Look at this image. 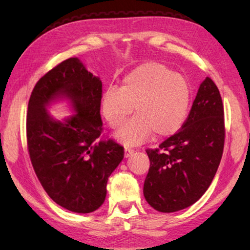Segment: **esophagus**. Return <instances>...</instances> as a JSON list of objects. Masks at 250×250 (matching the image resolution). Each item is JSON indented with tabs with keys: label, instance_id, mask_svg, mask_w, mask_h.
<instances>
[{
	"label": "esophagus",
	"instance_id": "obj_1",
	"mask_svg": "<svg viewBox=\"0 0 250 250\" xmlns=\"http://www.w3.org/2000/svg\"><path fill=\"white\" fill-rule=\"evenodd\" d=\"M132 154H133V150L125 147V158H129V156L132 155Z\"/></svg>",
	"mask_w": 250,
	"mask_h": 250
}]
</instances>
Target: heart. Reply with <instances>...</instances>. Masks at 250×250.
I'll return each instance as SVG.
<instances>
[{
  "mask_svg": "<svg viewBox=\"0 0 250 250\" xmlns=\"http://www.w3.org/2000/svg\"><path fill=\"white\" fill-rule=\"evenodd\" d=\"M191 87L183 76L167 65L150 62L137 67L122 80L121 88L109 86L101 97V113L118 128L131 113H137L117 132L125 146H137L175 134L188 118Z\"/></svg>",
  "mask_w": 250,
  "mask_h": 250,
  "instance_id": "heart-1",
  "label": "heart"
}]
</instances>
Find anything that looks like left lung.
Segmentation results:
<instances>
[{
	"instance_id": "1",
	"label": "left lung",
	"mask_w": 250,
	"mask_h": 250,
	"mask_svg": "<svg viewBox=\"0 0 250 250\" xmlns=\"http://www.w3.org/2000/svg\"><path fill=\"white\" fill-rule=\"evenodd\" d=\"M225 143L221 94L207 77L200 86L183 126L156 149L150 159L143 194L154 209L173 213L202 197L213 181Z\"/></svg>"
}]
</instances>
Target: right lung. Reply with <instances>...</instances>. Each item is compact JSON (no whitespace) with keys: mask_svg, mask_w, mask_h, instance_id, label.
<instances>
[{"mask_svg":"<svg viewBox=\"0 0 250 250\" xmlns=\"http://www.w3.org/2000/svg\"><path fill=\"white\" fill-rule=\"evenodd\" d=\"M59 95L73 103L76 113L55 122L45 105ZM103 83L78 58H68L46 73L29 97L27 150L36 176L48 196L75 213H90L104 202L107 182L124 159L125 149L101 138Z\"/></svg>","mask_w":250,"mask_h":250,"instance_id":"add662e5","label":"right lung"}]
</instances>
